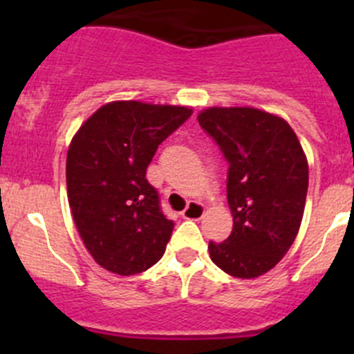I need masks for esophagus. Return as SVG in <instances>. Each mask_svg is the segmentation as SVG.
I'll return each mask as SVG.
<instances>
[{
    "label": "esophagus",
    "mask_w": 354,
    "mask_h": 354,
    "mask_svg": "<svg viewBox=\"0 0 354 354\" xmlns=\"http://www.w3.org/2000/svg\"><path fill=\"white\" fill-rule=\"evenodd\" d=\"M203 214H205V207H203L202 203L190 202L187 205V209H185L183 212H181V216H183V219L197 221V219H202Z\"/></svg>",
    "instance_id": "1"
}]
</instances>
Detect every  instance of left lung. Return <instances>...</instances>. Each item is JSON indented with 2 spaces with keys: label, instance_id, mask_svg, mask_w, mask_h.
Listing matches in <instances>:
<instances>
[{
  "label": "left lung",
  "instance_id": "1",
  "mask_svg": "<svg viewBox=\"0 0 354 354\" xmlns=\"http://www.w3.org/2000/svg\"><path fill=\"white\" fill-rule=\"evenodd\" d=\"M198 123L226 157L233 231L209 243L212 262L240 279L272 269L295 241L305 210L308 162L283 118L255 108H207Z\"/></svg>",
  "mask_w": 354,
  "mask_h": 354
}]
</instances>
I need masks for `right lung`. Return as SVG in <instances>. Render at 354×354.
<instances>
[{"label":"right lung","instance_id":"obj_1","mask_svg":"<svg viewBox=\"0 0 354 354\" xmlns=\"http://www.w3.org/2000/svg\"><path fill=\"white\" fill-rule=\"evenodd\" d=\"M190 116L185 106L114 101L75 133L68 202L85 248L109 272L140 274L164 255L174 223L145 173L157 147Z\"/></svg>","mask_w":354,"mask_h":354}]
</instances>
